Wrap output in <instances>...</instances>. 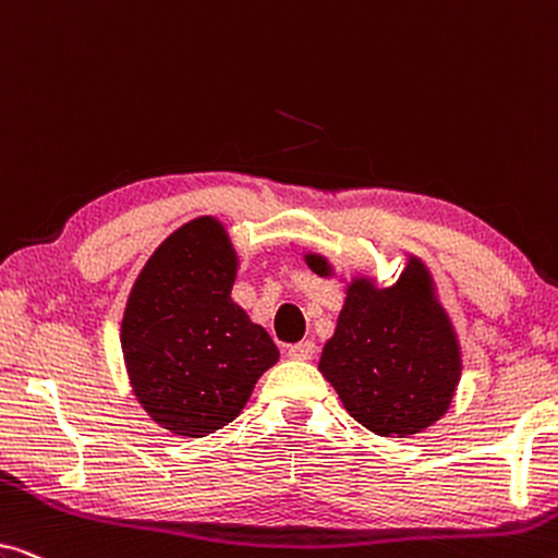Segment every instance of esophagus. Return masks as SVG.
<instances>
[{
    "mask_svg": "<svg viewBox=\"0 0 558 558\" xmlns=\"http://www.w3.org/2000/svg\"><path fill=\"white\" fill-rule=\"evenodd\" d=\"M317 345L312 340H302L296 342V345L289 348V357H294V361H310L312 355H315Z\"/></svg>",
    "mask_w": 558,
    "mask_h": 558,
    "instance_id": "1",
    "label": "esophagus"
}]
</instances>
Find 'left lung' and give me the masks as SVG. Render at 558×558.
Here are the masks:
<instances>
[{
  "label": "left lung",
  "mask_w": 558,
  "mask_h": 558,
  "mask_svg": "<svg viewBox=\"0 0 558 558\" xmlns=\"http://www.w3.org/2000/svg\"><path fill=\"white\" fill-rule=\"evenodd\" d=\"M304 262L319 277L332 274L325 256L307 254ZM319 373L348 414L380 437L418 434L447 414L462 355L422 258L409 256L393 287L368 277L350 281Z\"/></svg>",
  "instance_id": "1"
}]
</instances>
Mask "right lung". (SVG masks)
Returning <instances> with one entry per match:
<instances>
[{"label": "right lung", "mask_w": 558, "mask_h": 558, "mask_svg": "<svg viewBox=\"0 0 558 558\" xmlns=\"http://www.w3.org/2000/svg\"><path fill=\"white\" fill-rule=\"evenodd\" d=\"M239 256L220 220L201 216L159 243L121 319L136 401L162 429L205 437L231 424L279 361L262 325L231 300Z\"/></svg>", "instance_id": "add662e5"}]
</instances>
